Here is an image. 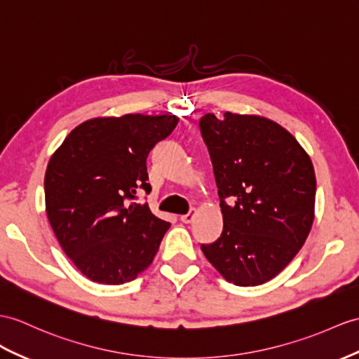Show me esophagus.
Listing matches in <instances>:
<instances>
[{"label":"esophagus","mask_w":359,"mask_h":359,"mask_svg":"<svg viewBox=\"0 0 359 359\" xmlns=\"http://www.w3.org/2000/svg\"><path fill=\"white\" fill-rule=\"evenodd\" d=\"M181 221L182 222H190L191 221V208H189V212L181 216Z\"/></svg>","instance_id":"34e87169"}]
</instances>
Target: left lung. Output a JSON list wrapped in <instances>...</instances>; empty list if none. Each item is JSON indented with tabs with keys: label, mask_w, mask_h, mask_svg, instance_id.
Segmentation results:
<instances>
[{
	"label": "left lung",
	"mask_w": 359,
	"mask_h": 359,
	"mask_svg": "<svg viewBox=\"0 0 359 359\" xmlns=\"http://www.w3.org/2000/svg\"><path fill=\"white\" fill-rule=\"evenodd\" d=\"M177 125L169 114L88 120L51 156L43 180L48 222L90 280L123 285L152 264L170 224L137 189L151 194L147 155Z\"/></svg>",
	"instance_id": "left-lung-1"
}]
</instances>
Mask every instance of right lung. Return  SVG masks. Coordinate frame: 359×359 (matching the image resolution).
<instances>
[{
	"label": "right lung",
	"instance_id": "1",
	"mask_svg": "<svg viewBox=\"0 0 359 359\" xmlns=\"http://www.w3.org/2000/svg\"><path fill=\"white\" fill-rule=\"evenodd\" d=\"M199 128L222 213L219 238L201 250L226 282L266 283L311 231L317 190L312 161L286 129L265 117L205 114Z\"/></svg>",
	"mask_w": 359,
	"mask_h": 359
}]
</instances>
